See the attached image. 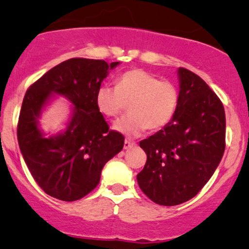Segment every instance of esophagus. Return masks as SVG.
<instances>
[{"label": "esophagus", "mask_w": 249, "mask_h": 249, "mask_svg": "<svg viewBox=\"0 0 249 249\" xmlns=\"http://www.w3.org/2000/svg\"><path fill=\"white\" fill-rule=\"evenodd\" d=\"M133 146H134V142H133L128 141V139H125V142H124V150H128V148H131V147H133Z\"/></svg>", "instance_id": "34e87169"}]
</instances>
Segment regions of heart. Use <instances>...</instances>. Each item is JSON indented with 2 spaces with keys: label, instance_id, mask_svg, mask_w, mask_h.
Listing matches in <instances>:
<instances>
[{
  "label": "heart",
  "instance_id": "b5f03b06",
  "mask_svg": "<svg viewBox=\"0 0 249 249\" xmlns=\"http://www.w3.org/2000/svg\"><path fill=\"white\" fill-rule=\"evenodd\" d=\"M95 103L103 116L116 118L128 104L130 115L116 122L113 130L127 137H137L146 128L158 131L171 123L179 103V92L171 82L144 70H131L123 73L116 89L101 87Z\"/></svg>",
  "mask_w": 249,
  "mask_h": 249
}]
</instances>
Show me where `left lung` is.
I'll list each match as a JSON object with an SVG mask.
<instances>
[{
  "label": "left lung",
  "instance_id": "8db88e82",
  "mask_svg": "<svg viewBox=\"0 0 249 249\" xmlns=\"http://www.w3.org/2000/svg\"><path fill=\"white\" fill-rule=\"evenodd\" d=\"M179 103L168 125L139 142L147 156L137 176L153 202L176 206L206 185L225 151L224 105L192 71L179 68Z\"/></svg>",
  "mask_w": 249,
  "mask_h": 249
}]
</instances>
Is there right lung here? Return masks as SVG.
<instances>
[{"label":"right lung","mask_w":249,"mask_h":249,"mask_svg":"<svg viewBox=\"0 0 249 249\" xmlns=\"http://www.w3.org/2000/svg\"><path fill=\"white\" fill-rule=\"evenodd\" d=\"M118 64L68 59L25 92L17 125L19 150L31 176L50 196L63 201L82 199L98 185L104 165L124 146L123 134L108 130L95 103L102 82ZM53 94L65 96L74 107L65 131L45 137L38 119Z\"/></svg>","instance_id":"1"}]
</instances>
